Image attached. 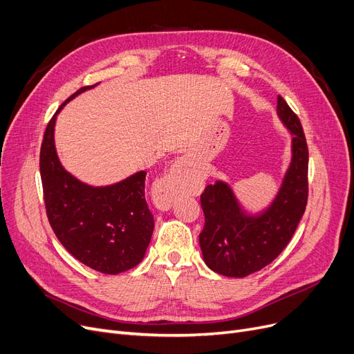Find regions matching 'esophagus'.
Wrapping results in <instances>:
<instances>
[{"instance_id": "esophagus-1", "label": "esophagus", "mask_w": 354, "mask_h": 354, "mask_svg": "<svg viewBox=\"0 0 354 354\" xmlns=\"http://www.w3.org/2000/svg\"><path fill=\"white\" fill-rule=\"evenodd\" d=\"M202 186L201 174L194 169L187 157L176 161L171 173L165 177L158 187V202L161 206H169L178 194L196 193Z\"/></svg>"}]
</instances>
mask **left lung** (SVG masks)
<instances>
[{"mask_svg": "<svg viewBox=\"0 0 354 354\" xmlns=\"http://www.w3.org/2000/svg\"><path fill=\"white\" fill-rule=\"evenodd\" d=\"M277 115L292 133V162L274 202L260 216L245 215L228 185L216 181L201 196L205 263L228 277H245L270 264L289 244L308 202V145L299 118L277 95Z\"/></svg>", "mask_w": 354, "mask_h": 354, "instance_id": "8db88e82", "label": "left lung"}]
</instances>
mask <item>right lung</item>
Segmentation results:
<instances>
[{
  "label": "right lung",
  "instance_id": "add662e5",
  "mask_svg": "<svg viewBox=\"0 0 354 354\" xmlns=\"http://www.w3.org/2000/svg\"><path fill=\"white\" fill-rule=\"evenodd\" d=\"M82 87L65 100L49 120L40 147V177L46 215L69 254L104 274L133 268L144 259L153 231L145 201V171L107 187L84 185L65 171L55 149L56 115Z\"/></svg>",
  "mask_w": 354,
  "mask_h": 354
}]
</instances>
